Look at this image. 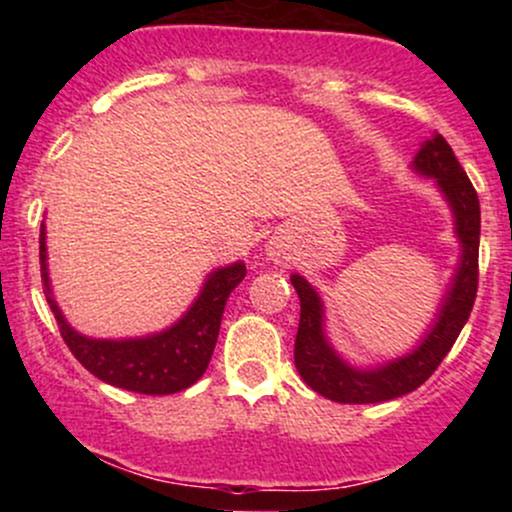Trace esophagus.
I'll return each mask as SVG.
<instances>
[{
    "instance_id": "1",
    "label": "esophagus",
    "mask_w": 512,
    "mask_h": 512,
    "mask_svg": "<svg viewBox=\"0 0 512 512\" xmlns=\"http://www.w3.org/2000/svg\"><path fill=\"white\" fill-rule=\"evenodd\" d=\"M269 255H272V257H281V245H272V248H269Z\"/></svg>"
}]
</instances>
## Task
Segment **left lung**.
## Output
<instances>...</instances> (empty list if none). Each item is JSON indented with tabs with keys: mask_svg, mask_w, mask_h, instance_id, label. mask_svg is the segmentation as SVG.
Segmentation results:
<instances>
[{
	"mask_svg": "<svg viewBox=\"0 0 512 512\" xmlns=\"http://www.w3.org/2000/svg\"><path fill=\"white\" fill-rule=\"evenodd\" d=\"M414 168L421 175H431L438 180L440 190L455 211L457 238L462 243L460 269L452 279V289L443 308H440L438 322L421 346H416V351L375 370H356L346 366L342 358L334 354L332 346L327 344L325 332H322V303L313 286L303 276H291L293 289L301 298V322H298L293 361H296L298 373L305 383L332 402H387V399L402 397L424 385L436 373L440 361L448 356L457 334L462 332L464 322L472 313L479 284L481 216L477 190L469 182L460 161L452 154L450 144L440 134L421 146V151L414 158Z\"/></svg>",
	"mask_w": 512,
	"mask_h": 512,
	"instance_id": "8db88e82",
	"label": "left lung"
}]
</instances>
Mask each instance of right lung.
<instances>
[{
  "instance_id": "obj_1",
  "label": "right lung",
  "mask_w": 512,
  "mask_h": 512,
  "mask_svg": "<svg viewBox=\"0 0 512 512\" xmlns=\"http://www.w3.org/2000/svg\"><path fill=\"white\" fill-rule=\"evenodd\" d=\"M45 226H40V274L50 310L55 313L57 327L64 344L86 370H91L103 383L139 392V395H173L195 385L207 370L219 337L223 305L231 291L245 279V264H231L214 272L204 284L202 293L187 310L182 320L161 334L146 339H110L81 337L67 325L50 291L48 264H45Z\"/></svg>"
}]
</instances>
